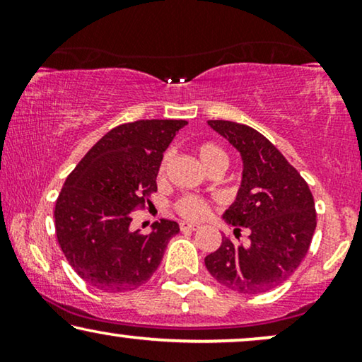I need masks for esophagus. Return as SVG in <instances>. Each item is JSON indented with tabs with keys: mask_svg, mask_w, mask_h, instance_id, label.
Listing matches in <instances>:
<instances>
[{
	"mask_svg": "<svg viewBox=\"0 0 362 362\" xmlns=\"http://www.w3.org/2000/svg\"><path fill=\"white\" fill-rule=\"evenodd\" d=\"M180 229L181 230H196V229H199V226L192 224V222H181Z\"/></svg>",
	"mask_w": 362,
	"mask_h": 362,
	"instance_id": "esophagus-1",
	"label": "esophagus"
}]
</instances>
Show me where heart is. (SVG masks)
Listing matches in <instances>:
<instances>
[{
    "instance_id": "b5f03b06",
    "label": "heart",
    "mask_w": 362,
    "mask_h": 362,
    "mask_svg": "<svg viewBox=\"0 0 362 362\" xmlns=\"http://www.w3.org/2000/svg\"><path fill=\"white\" fill-rule=\"evenodd\" d=\"M196 151L201 163L207 168V170H211L212 166H217V165H222L226 168L229 165V156H227V153L222 150L219 145H216V143H211V141L199 143L196 148ZM170 160H171V153L166 151L165 155L161 156L160 166H158V177H160V180L161 177H165ZM175 209L180 212L182 217H186V219H201V217H204L207 214V202L196 196H182L175 202Z\"/></svg>"
}]
</instances>
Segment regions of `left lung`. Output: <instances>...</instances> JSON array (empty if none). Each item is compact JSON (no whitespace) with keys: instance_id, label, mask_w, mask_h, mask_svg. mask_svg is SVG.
<instances>
[{"instance_id":"obj_1","label":"left lung","mask_w":362,"mask_h":362,"mask_svg":"<svg viewBox=\"0 0 362 362\" xmlns=\"http://www.w3.org/2000/svg\"><path fill=\"white\" fill-rule=\"evenodd\" d=\"M240 153V189L226 222L247 227L249 245L222 237L204 259L209 274L227 288L257 295L288 280L303 262L316 229L308 185L285 156L252 127L227 120L207 122Z\"/></svg>"}]
</instances>
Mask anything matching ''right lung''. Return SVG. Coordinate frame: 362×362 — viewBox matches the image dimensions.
I'll return each instance as SVG.
<instances>
[{"mask_svg": "<svg viewBox=\"0 0 362 362\" xmlns=\"http://www.w3.org/2000/svg\"><path fill=\"white\" fill-rule=\"evenodd\" d=\"M186 120H138L112 128L78 161L56 201L57 242L77 275L108 293L146 284L180 232L161 219L151 234L130 230L132 212L150 204L161 156Z\"/></svg>", "mask_w": 362, "mask_h": 362, "instance_id": "add662e5", "label": "right lung"}]
</instances>
